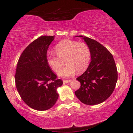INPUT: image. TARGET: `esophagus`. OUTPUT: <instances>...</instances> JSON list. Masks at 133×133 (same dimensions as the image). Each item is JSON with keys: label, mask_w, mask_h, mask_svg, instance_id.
Returning a JSON list of instances; mask_svg holds the SVG:
<instances>
[{"label": "esophagus", "mask_w": 133, "mask_h": 133, "mask_svg": "<svg viewBox=\"0 0 133 133\" xmlns=\"http://www.w3.org/2000/svg\"><path fill=\"white\" fill-rule=\"evenodd\" d=\"M63 81L64 83H69V82H70L71 80H63Z\"/></svg>", "instance_id": "esophagus-1"}]
</instances>
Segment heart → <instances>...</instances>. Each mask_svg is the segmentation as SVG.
Instances as JSON below:
<instances>
[{"label":"heart","instance_id":"1","mask_svg":"<svg viewBox=\"0 0 133 133\" xmlns=\"http://www.w3.org/2000/svg\"><path fill=\"white\" fill-rule=\"evenodd\" d=\"M54 51L56 55H48L47 63L54 71L60 70L65 59L66 67L59 71L60 76L69 77L77 73L80 74L88 67L90 60V50L86 43H78L70 39H65L56 45Z\"/></svg>","mask_w":133,"mask_h":133}]
</instances>
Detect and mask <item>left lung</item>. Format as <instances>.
Instances as JSON below:
<instances>
[{"mask_svg": "<svg viewBox=\"0 0 133 133\" xmlns=\"http://www.w3.org/2000/svg\"><path fill=\"white\" fill-rule=\"evenodd\" d=\"M84 39L89 47L91 62L84 73L77 79L81 85L75 93L81 102L95 105L104 102L115 89L118 74L113 56L96 40L77 36Z\"/></svg>", "mask_w": 133, "mask_h": 133, "instance_id": "left-lung-1", "label": "left lung"}]
</instances>
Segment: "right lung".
I'll return each mask as SVG.
<instances>
[{
    "instance_id": "obj_1",
    "label": "right lung",
    "mask_w": 133,
    "mask_h": 133,
    "mask_svg": "<svg viewBox=\"0 0 133 133\" xmlns=\"http://www.w3.org/2000/svg\"><path fill=\"white\" fill-rule=\"evenodd\" d=\"M55 36H42L27 47L18 60L16 87L26 104L39 111L52 107L58 97L57 89L63 84L47 63V51Z\"/></svg>"
}]
</instances>
